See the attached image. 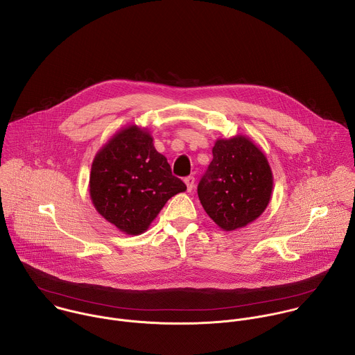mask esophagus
Masks as SVG:
<instances>
[{"label":"esophagus","mask_w":355,"mask_h":355,"mask_svg":"<svg viewBox=\"0 0 355 355\" xmlns=\"http://www.w3.org/2000/svg\"><path fill=\"white\" fill-rule=\"evenodd\" d=\"M184 183H186V186H187V191H191V190L194 189V178H193V176H187V178L184 179Z\"/></svg>","instance_id":"obj_1"}]
</instances>
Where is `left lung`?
<instances>
[{
	"mask_svg": "<svg viewBox=\"0 0 355 355\" xmlns=\"http://www.w3.org/2000/svg\"><path fill=\"white\" fill-rule=\"evenodd\" d=\"M212 161L198 183V198L208 216L225 232L247 226L266 209L273 176L261 148L243 135L218 139Z\"/></svg>",
	"mask_w": 355,
	"mask_h": 355,
	"instance_id": "left-lung-1",
	"label": "left lung"
}]
</instances>
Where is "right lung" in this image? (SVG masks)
<instances>
[{
    "mask_svg": "<svg viewBox=\"0 0 355 355\" xmlns=\"http://www.w3.org/2000/svg\"><path fill=\"white\" fill-rule=\"evenodd\" d=\"M89 187L97 212L132 236L144 233L166 201L186 191L150 132L137 125L121 129L96 154Z\"/></svg>",
    "mask_w": 355,
    "mask_h": 355,
    "instance_id": "1",
    "label": "right lung"
}]
</instances>
